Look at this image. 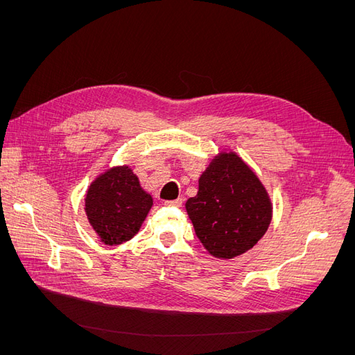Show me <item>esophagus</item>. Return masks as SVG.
I'll return each mask as SVG.
<instances>
[{
  "label": "esophagus",
  "instance_id": "34e87169",
  "mask_svg": "<svg viewBox=\"0 0 355 355\" xmlns=\"http://www.w3.org/2000/svg\"><path fill=\"white\" fill-rule=\"evenodd\" d=\"M166 206L170 207H181L182 206V198H177V200H168L165 201Z\"/></svg>",
  "mask_w": 355,
  "mask_h": 355
}]
</instances>
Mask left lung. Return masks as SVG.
Instances as JSON below:
<instances>
[{"mask_svg": "<svg viewBox=\"0 0 355 355\" xmlns=\"http://www.w3.org/2000/svg\"><path fill=\"white\" fill-rule=\"evenodd\" d=\"M197 237L211 256L233 259L266 233L273 206L265 185L234 151H220L198 178V191L185 202Z\"/></svg>", "mask_w": 355, "mask_h": 355, "instance_id": "obj_1", "label": "left lung"}]
</instances>
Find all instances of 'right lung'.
I'll use <instances>...</instances> for the list:
<instances>
[{"instance_id":"obj_1","label":"right lung","mask_w":355,"mask_h":355,"mask_svg":"<svg viewBox=\"0 0 355 355\" xmlns=\"http://www.w3.org/2000/svg\"><path fill=\"white\" fill-rule=\"evenodd\" d=\"M153 197L128 165L110 166L90 182L85 196L89 225L107 246L132 239L153 207Z\"/></svg>"}]
</instances>
